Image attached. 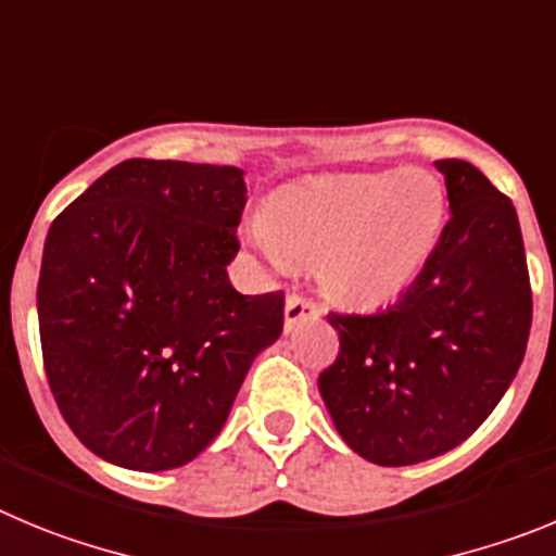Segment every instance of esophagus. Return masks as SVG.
<instances>
[{
	"mask_svg": "<svg viewBox=\"0 0 556 556\" xmlns=\"http://www.w3.org/2000/svg\"><path fill=\"white\" fill-rule=\"evenodd\" d=\"M318 313H321L318 304L299 296V293H290V296L285 299V332H293V329L302 321H307V318H318Z\"/></svg>",
	"mask_w": 556,
	"mask_h": 556,
	"instance_id": "obj_1",
	"label": "esophagus"
}]
</instances>
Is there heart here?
Returning <instances> with one entry per match:
<instances>
[{"mask_svg":"<svg viewBox=\"0 0 556 556\" xmlns=\"http://www.w3.org/2000/svg\"><path fill=\"white\" fill-rule=\"evenodd\" d=\"M446 222V193L427 172H379L293 185L249 224V238L277 268L321 257V279L352 304L402 296L432 257Z\"/></svg>","mask_w":556,"mask_h":556,"instance_id":"obj_1","label":"heart"}]
</instances>
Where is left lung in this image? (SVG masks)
<instances>
[{
  "instance_id": "1",
  "label": "left lung",
  "mask_w": 556,
  "mask_h": 556,
  "mask_svg": "<svg viewBox=\"0 0 556 556\" xmlns=\"http://www.w3.org/2000/svg\"><path fill=\"white\" fill-rule=\"evenodd\" d=\"M448 210L396 304L329 313L338 359L318 377L334 429L368 463L415 465L459 446L521 368L532 288L515 207L477 166L438 160Z\"/></svg>"
}]
</instances>
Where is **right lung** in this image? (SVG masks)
Here are the masks:
<instances>
[{"label":"right lung","mask_w":556,"mask_h":556,"mask_svg":"<svg viewBox=\"0 0 556 556\" xmlns=\"http://www.w3.org/2000/svg\"><path fill=\"white\" fill-rule=\"evenodd\" d=\"M243 172L124 160L52 222L38 279L43 368L85 448L168 471L213 443L285 296L229 285Z\"/></svg>","instance_id":"obj_1"}]
</instances>
